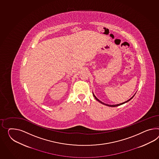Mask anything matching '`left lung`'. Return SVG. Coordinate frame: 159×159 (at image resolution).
<instances>
[{"instance_id":"1","label":"left lung","mask_w":159,"mask_h":159,"mask_svg":"<svg viewBox=\"0 0 159 159\" xmlns=\"http://www.w3.org/2000/svg\"><path fill=\"white\" fill-rule=\"evenodd\" d=\"M93 94L94 97V98H95V99L96 100H98V102H100V103H102V104H104V105H106V106H109V107H117V106H120V105H122V104H125V103H126V102H129L130 100H131L133 98V97L134 96V95L132 97V98H131L130 99H129L128 100H127V101H126L125 102H122V103H120V104H115V105H109V104H105V103H104V102H101L100 100H99L98 99V98H96V96H95V95L93 93Z\"/></svg>"}]
</instances>
